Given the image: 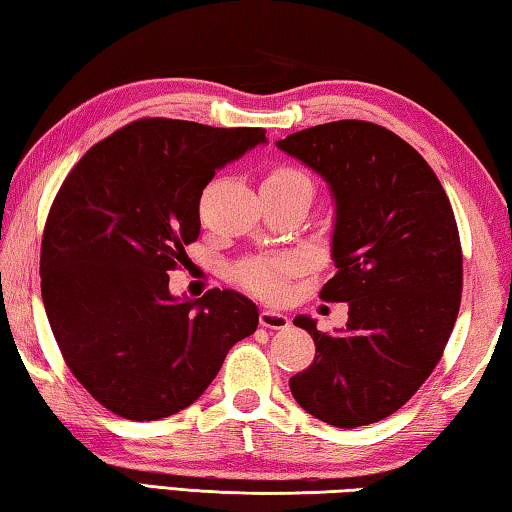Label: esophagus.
Listing matches in <instances>:
<instances>
[{
	"label": "esophagus",
	"mask_w": 512,
	"mask_h": 512,
	"mask_svg": "<svg viewBox=\"0 0 512 512\" xmlns=\"http://www.w3.org/2000/svg\"><path fill=\"white\" fill-rule=\"evenodd\" d=\"M258 324L263 328H272V330H283L290 326V319L283 315V312H274V310H261L258 315Z\"/></svg>",
	"instance_id": "esophagus-1"
}]
</instances>
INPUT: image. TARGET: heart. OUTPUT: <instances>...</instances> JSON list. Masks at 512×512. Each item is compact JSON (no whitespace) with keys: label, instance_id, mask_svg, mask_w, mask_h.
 I'll list each match as a JSON object with an SVG mask.
<instances>
[{"label":"heart","instance_id":"obj_1","mask_svg":"<svg viewBox=\"0 0 512 512\" xmlns=\"http://www.w3.org/2000/svg\"><path fill=\"white\" fill-rule=\"evenodd\" d=\"M308 182V177L301 173L299 168L281 164L274 166L270 173L265 175L263 188H276V186H290ZM294 263L290 258H274V261H256L249 263L238 270V281L242 288L258 294L265 299H281L285 294V276L292 272Z\"/></svg>","mask_w":512,"mask_h":512}]
</instances>
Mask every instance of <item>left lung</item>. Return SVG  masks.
I'll return each instance as SVG.
<instances>
[{
  "label": "left lung",
  "mask_w": 512,
  "mask_h": 512,
  "mask_svg": "<svg viewBox=\"0 0 512 512\" xmlns=\"http://www.w3.org/2000/svg\"><path fill=\"white\" fill-rule=\"evenodd\" d=\"M276 146L330 184L337 272L319 297L348 303L344 335L294 319L317 353L290 391L328 425L378 423L423 387L459 315L463 251L450 197L423 155L378 123L315 125Z\"/></svg>",
  "instance_id": "obj_1"
}]
</instances>
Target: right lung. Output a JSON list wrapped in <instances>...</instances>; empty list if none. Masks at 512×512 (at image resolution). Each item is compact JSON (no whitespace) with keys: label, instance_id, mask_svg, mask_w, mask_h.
<instances>
[{"label":"right lung","instance_id":"right-lung-1","mask_svg":"<svg viewBox=\"0 0 512 512\" xmlns=\"http://www.w3.org/2000/svg\"><path fill=\"white\" fill-rule=\"evenodd\" d=\"M265 141L263 128L139 119L69 170L42 233V301L62 360L96 402L159 420L202 396L258 310L233 290L175 301L168 272L200 236L215 170Z\"/></svg>","mask_w":512,"mask_h":512}]
</instances>
